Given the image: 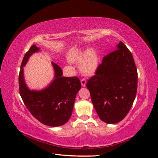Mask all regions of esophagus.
I'll return each mask as SVG.
<instances>
[{"label": "esophagus", "mask_w": 158, "mask_h": 158, "mask_svg": "<svg viewBox=\"0 0 158 158\" xmlns=\"http://www.w3.org/2000/svg\"><path fill=\"white\" fill-rule=\"evenodd\" d=\"M81 83L83 87H85L86 85V80L85 79H82L81 80Z\"/></svg>", "instance_id": "1"}]
</instances>
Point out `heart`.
<instances>
[{
  "mask_svg": "<svg viewBox=\"0 0 158 158\" xmlns=\"http://www.w3.org/2000/svg\"><path fill=\"white\" fill-rule=\"evenodd\" d=\"M67 58L71 62H80V69L85 75H92L98 66V55L92 49L82 50L74 47L69 50Z\"/></svg>",
  "mask_w": 158,
  "mask_h": 158,
  "instance_id": "b5f03b06",
  "label": "heart"
}]
</instances>
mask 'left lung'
I'll return each mask as SVG.
<instances>
[{
	"label": "left lung",
	"instance_id": "1",
	"mask_svg": "<svg viewBox=\"0 0 158 158\" xmlns=\"http://www.w3.org/2000/svg\"><path fill=\"white\" fill-rule=\"evenodd\" d=\"M138 74L132 53L120 41L102 59L95 75L86 83L100 119L107 123L122 121L136 98Z\"/></svg>",
	"mask_w": 158,
	"mask_h": 158
}]
</instances>
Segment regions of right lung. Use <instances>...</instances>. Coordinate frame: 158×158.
<instances>
[{"mask_svg":"<svg viewBox=\"0 0 158 158\" xmlns=\"http://www.w3.org/2000/svg\"><path fill=\"white\" fill-rule=\"evenodd\" d=\"M39 50L33 45L23 57L19 74L20 96L29 111L40 122L52 127L62 126L71 117L76 95L81 88V83L77 77H63L61 68L52 62L54 79L41 90L30 89L23 77V67L30 56Z\"/></svg>","mask_w":158,"mask_h":158,"instance_id":"obj_1","label":"right lung"}]
</instances>
